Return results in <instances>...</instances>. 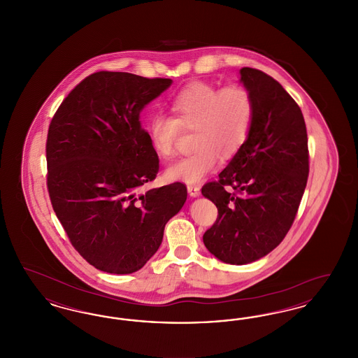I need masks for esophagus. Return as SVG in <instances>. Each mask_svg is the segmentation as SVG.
I'll return each mask as SVG.
<instances>
[{"label":"esophagus","mask_w":358,"mask_h":358,"mask_svg":"<svg viewBox=\"0 0 358 358\" xmlns=\"http://www.w3.org/2000/svg\"><path fill=\"white\" fill-rule=\"evenodd\" d=\"M187 193L190 197H199L200 196V187L197 185H187Z\"/></svg>","instance_id":"34e87169"}]
</instances>
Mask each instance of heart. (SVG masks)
<instances>
[{"label": "heart", "mask_w": 358, "mask_h": 358, "mask_svg": "<svg viewBox=\"0 0 358 358\" xmlns=\"http://www.w3.org/2000/svg\"><path fill=\"white\" fill-rule=\"evenodd\" d=\"M173 117L155 114L149 123L154 150L165 159L176 153L182 129H194V152L166 169V178L184 184H199L215 171L219 159H229L244 145L254 118V102L247 88L231 85L217 88L192 83L169 102Z\"/></svg>", "instance_id": "heart-1"}]
</instances>
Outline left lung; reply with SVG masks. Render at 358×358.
<instances>
[{
	"label": "left lung",
	"instance_id": "8db88e82",
	"mask_svg": "<svg viewBox=\"0 0 358 358\" xmlns=\"http://www.w3.org/2000/svg\"><path fill=\"white\" fill-rule=\"evenodd\" d=\"M238 82L252 96V124L219 181L201 193L219 210L203 238L206 250L241 266L270 254L287 235L306 187L308 150L303 114L282 85L248 67Z\"/></svg>",
	"mask_w": 358,
	"mask_h": 358
}]
</instances>
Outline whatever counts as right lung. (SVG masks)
<instances>
[{
    "mask_svg": "<svg viewBox=\"0 0 358 358\" xmlns=\"http://www.w3.org/2000/svg\"><path fill=\"white\" fill-rule=\"evenodd\" d=\"M171 83L95 72L69 92L50 124L53 210L75 250L104 273L141 270L187 201L181 182L141 192L155 178L159 161L139 114Z\"/></svg>",
    "mask_w": 358,
    "mask_h": 358,
    "instance_id": "1",
    "label": "right lung"
}]
</instances>
